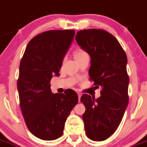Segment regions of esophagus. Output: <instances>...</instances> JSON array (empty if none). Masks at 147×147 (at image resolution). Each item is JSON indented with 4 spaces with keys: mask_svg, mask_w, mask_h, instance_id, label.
Instances as JSON below:
<instances>
[{
    "mask_svg": "<svg viewBox=\"0 0 147 147\" xmlns=\"http://www.w3.org/2000/svg\"><path fill=\"white\" fill-rule=\"evenodd\" d=\"M78 97H79V101L80 102V98H81V97H82V94L78 93Z\"/></svg>",
    "mask_w": 147,
    "mask_h": 147,
    "instance_id": "34e87169",
    "label": "esophagus"
}]
</instances>
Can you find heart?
Segmentation results:
<instances>
[{"mask_svg": "<svg viewBox=\"0 0 147 147\" xmlns=\"http://www.w3.org/2000/svg\"><path fill=\"white\" fill-rule=\"evenodd\" d=\"M86 55H88V54L86 53L85 51H84V50H77L76 52H75L74 58L75 59H76V61H77V60L80 59V58H82L84 56H86Z\"/></svg>", "mask_w": 147, "mask_h": 147, "instance_id": "heart-1", "label": "heart"}]
</instances>
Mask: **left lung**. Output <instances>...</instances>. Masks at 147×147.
I'll list each match as a JSON object with an SVG mask.
<instances>
[{"label":"left lung","mask_w":147,"mask_h":147,"mask_svg":"<svg viewBox=\"0 0 147 147\" xmlns=\"http://www.w3.org/2000/svg\"><path fill=\"white\" fill-rule=\"evenodd\" d=\"M76 40L90 55L89 80L96 89L102 88L99 98L86 94L81 97L86 108L82 118L86 136L101 142L116 131L128 104L127 56L118 40L103 29L79 31Z\"/></svg>","instance_id":"obj_1"}]
</instances>
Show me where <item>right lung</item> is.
<instances>
[{
    "instance_id": "add662e5",
    "label": "right lung",
    "mask_w": 147,
    "mask_h": 147,
    "mask_svg": "<svg viewBox=\"0 0 147 147\" xmlns=\"http://www.w3.org/2000/svg\"><path fill=\"white\" fill-rule=\"evenodd\" d=\"M75 35L74 30H49L28 43L19 65L17 82L19 102L25 123L32 134L45 141L63 133L70 113L78 103L75 91L53 94L50 80L59 76L63 59Z\"/></svg>"
}]
</instances>
